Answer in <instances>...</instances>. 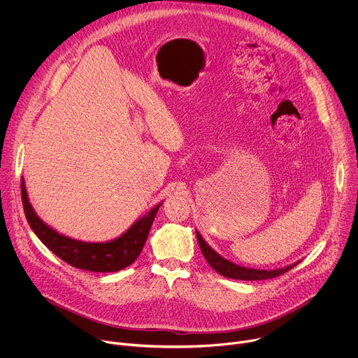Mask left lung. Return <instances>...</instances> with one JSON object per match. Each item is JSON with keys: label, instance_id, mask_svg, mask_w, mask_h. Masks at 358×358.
<instances>
[{"label": "left lung", "instance_id": "8db88e82", "mask_svg": "<svg viewBox=\"0 0 358 358\" xmlns=\"http://www.w3.org/2000/svg\"><path fill=\"white\" fill-rule=\"evenodd\" d=\"M196 234V241L198 245L201 248V252L203 255V258L207 259V262L210 264V266L218 272L220 275L229 278V279H238V280H264V279H272L276 276H280L283 273H286L287 271H290L292 268H294L297 264H300V261L287 265L285 268L280 269H272V271H265V269H252V268H245V266H239L225 258H222L218 252H215L203 238L201 236V234L198 231H195Z\"/></svg>", "mask_w": 358, "mask_h": 358}]
</instances>
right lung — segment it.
<instances>
[{
    "label": "right lung",
    "mask_w": 358,
    "mask_h": 358,
    "mask_svg": "<svg viewBox=\"0 0 358 358\" xmlns=\"http://www.w3.org/2000/svg\"><path fill=\"white\" fill-rule=\"evenodd\" d=\"M21 196L27 221L41 242L66 264L89 272H117L131 265L140 255L152 221L163 203L152 207L116 239L85 242L57 232L36 215L28 199L24 178H21Z\"/></svg>",
    "instance_id": "right-lung-1"
}]
</instances>
